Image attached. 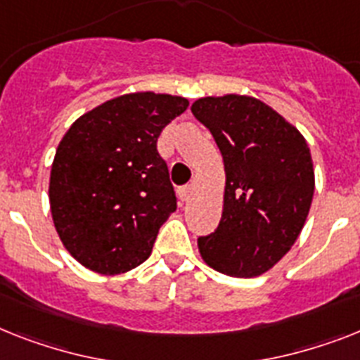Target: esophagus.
Returning <instances> with one entry per match:
<instances>
[{
    "mask_svg": "<svg viewBox=\"0 0 360 360\" xmlns=\"http://www.w3.org/2000/svg\"><path fill=\"white\" fill-rule=\"evenodd\" d=\"M191 195H193V186H184L178 189V197L182 198V200L187 202L189 198H191Z\"/></svg>",
    "mask_w": 360,
    "mask_h": 360,
    "instance_id": "obj_1",
    "label": "esophagus"
}]
</instances>
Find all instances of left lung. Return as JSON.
I'll list each match as a JSON object with an SVG mask.
<instances>
[{"mask_svg":"<svg viewBox=\"0 0 360 360\" xmlns=\"http://www.w3.org/2000/svg\"><path fill=\"white\" fill-rule=\"evenodd\" d=\"M224 160L219 226L198 237L202 259L221 274L255 278L290 250L314 193L307 141L263 101L248 95L202 97L191 106Z\"/></svg>","mask_w":360,"mask_h":360,"instance_id":"8db88e82","label":"left lung"}]
</instances>
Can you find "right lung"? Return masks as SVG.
I'll list each match as a JSON object with an SVG mask.
<instances>
[{
  "label": "right lung",
  "mask_w": 360,
  "mask_h": 360,
  "mask_svg": "<svg viewBox=\"0 0 360 360\" xmlns=\"http://www.w3.org/2000/svg\"><path fill=\"white\" fill-rule=\"evenodd\" d=\"M189 101L136 91L80 115L56 148L49 204L56 233L80 265L121 274L147 259L176 210L158 138Z\"/></svg>",
  "instance_id": "obj_1"
}]
</instances>
